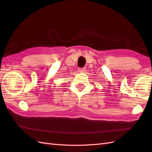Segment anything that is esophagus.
I'll list each match as a JSON object with an SVG mask.
<instances>
[{
	"mask_svg": "<svg viewBox=\"0 0 152 152\" xmlns=\"http://www.w3.org/2000/svg\"><path fill=\"white\" fill-rule=\"evenodd\" d=\"M86 70V68H80V69H78V71L80 72H84Z\"/></svg>",
	"mask_w": 152,
	"mask_h": 152,
	"instance_id": "obj_1",
	"label": "esophagus"
}]
</instances>
